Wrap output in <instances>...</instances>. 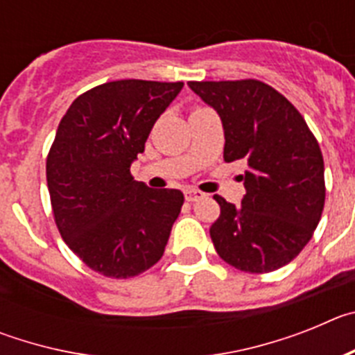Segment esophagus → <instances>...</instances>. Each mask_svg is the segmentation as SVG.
Instances as JSON below:
<instances>
[{
	"instance_id": "esophagus-1",
	"label": "esophagus",
	"mask_w": 355,
	"mask_h": 355,
	"mask_svg": "<svg viewBox=\"0 0 355 355\" xmlns=\"http://www.w3.org/2000/svg\"><path fill=\"white\" fill-rule=\"evenodd\" d=\"M200 197H202V193L197 192V190H192V188H187V190H184V199H187L188 202H193V200L200 199Z\"/></svg>"
}]
</instances>
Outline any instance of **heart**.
<instances>
[{
    "label": "heart",
    "mask_w": 355,
    "mask_h": 355,
    "mask_svg": "<svg viewBox=\"0 0 355 355\" xmlns=\"http://www.w3.org/2000/svg\"><path fill=\"white\" fill-rule=\"evenodd\" d=\"M193 110H199V108H193Z\"/></svg>",
    "instance_id": "1"
}]
</instances>
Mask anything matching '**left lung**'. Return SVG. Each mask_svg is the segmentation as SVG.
<instances>
[{"label": "left lung", "instance_id": "left-lung-1", "mask_svg": "<svg viewBox=\"0 0 355 355\" xmlns=\"http://www.w3.org/2000/svg\"><path fill=\"white\" fill-rule=\"evenodd\" d=\"M224 126V162L245 163L241 206L220 196L209 227L231 266L266 274L288 265L311 240L325 202L324 156L306 121L283 94L258 80L188 81Z\"/></svg>", "mask_w": 355, "mask_h": 355}]
</instances>
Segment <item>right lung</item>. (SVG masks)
I'll return each mask as SVG.
<instances>
[{"label":"right lung","mask_w":355,"mask_h":355,"mask_svg":"<svg viewBox=\"0 0 355 355\" xmlns=\"http://www.w3.org/2000/svg\"><path fill=\"white\" fill-rule=\"evenodd\" d=\"M181 89L183 81H110L78 96L58 124L46 159L56 227L106 277H135L156 265L181 211L180 190H155L130 172Z\"/></svg>","instance_id":"1"}]
</instances>
